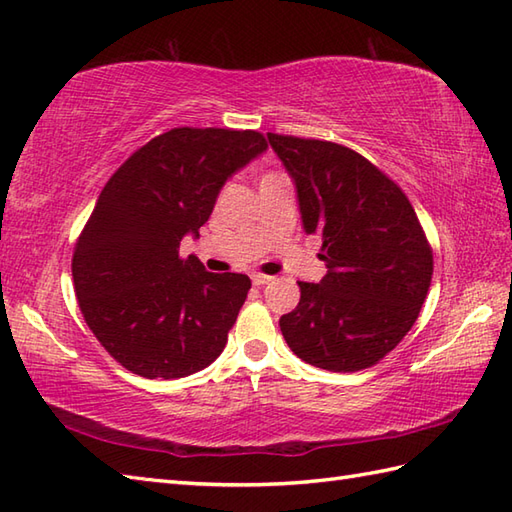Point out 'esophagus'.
<instances>
[{"mask_svg": "<svg viewBox=\"0 0 512 512\" xmlns=\"http://www.w3.org/2000/svg\"><path fill=\"white\" fill-rule=\"evenodd\" d=\"M270 281H273V277H268V275H253V284L255 286H266V284H270Z\"/></svg>", "mask_w": 512, "mask_h": 512, "instance_id": "obj_1", "label": "esophagus"}]
</instances>
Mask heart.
<instances>
[{"mask_svg":"<svg viewBox=\"0 0 512 512\" xmlns=\"http://www.w3.org/2000/svg\"><path fill=\"white\" fill-rule=\"evenodd\" d=\"M273 176H277V173H268V176H264L262 180H266V178H273Z\"/></svg>","mask_w":512,"mask_h":512,"instance_id":"obj_1","label":"heart"}]
</instances>
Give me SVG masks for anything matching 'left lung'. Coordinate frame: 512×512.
<instances>
[{
    "label": "left lung",
    "instance_id": "left-lung-1",
    "mask_svg": "<svg viewBox=\"0 0 512 512\" xmlns=\"http://www.w3.org/2000/svg\"><path fill=\"white\" fill-rule=\"evenodd\" d=\"M295 182L303 231L323 239L328 275L299 281L279 319L288 347L328 372H358L405 339L431 286L433 255L407 195L356 151L268 134Z\"/></svg>",
    "mask_w": 512,
    "mask_h": 512
}]
</instances>
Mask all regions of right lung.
I'll return each mask as SVG.
<instances>
[{
	"label": "right lung",
	"instance_id": "right-lung-1",
	"mask_svg": "<svg viewBox=\"0 0 512 512\" xmlns=\"http://www.w3.org/2000/svg\"><path fill=\"white\" fill-rule=\"evenodd\" d=\"M268 149L257 132L178 127L129 156L107 180L74 246V292L88 328L129 372L182 378L222 354L250 290L195 255L222 187Z\"/></svg>",
	"mask_w": 512,
	"mask_h": 512
}]
</instances>
